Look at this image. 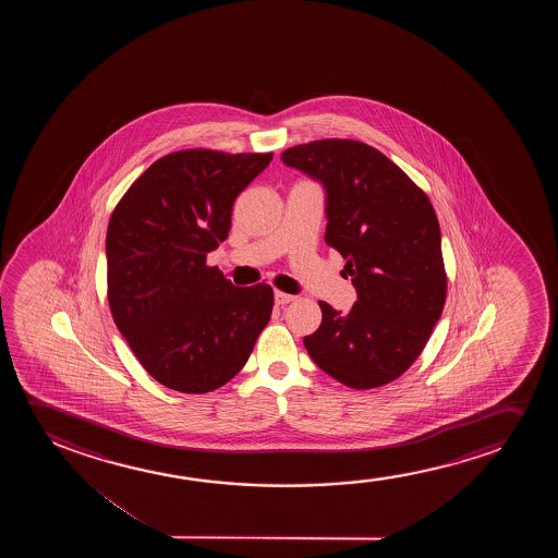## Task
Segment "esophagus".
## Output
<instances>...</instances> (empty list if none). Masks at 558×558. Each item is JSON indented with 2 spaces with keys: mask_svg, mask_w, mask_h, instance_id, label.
<instances>
[{
  "mask_svg": "<svg viewBox=\"0 0 558 558\" xmlns=\"http://www.w3.org/2000/svg\"><path fill=\"white\" fill-rule=\"evenodd\" d=\"M293 299H295V295H290V293H286V291H275L276 305H288Z\"/></svg>",
  "mask_w": 558,
  "mask_h": 558,
  "instance_id": "esophagus-1",
  "label": "esophagus"
}]
</instances>
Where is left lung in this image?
Returning <instances> with one entry per match:
<instances>
[{
  "instance_id": "1",
  "label": "left lung",
  "mask_w": 558,
  "mask_h": 558,
  "mask_svg": "<svg viewBox=\"0 0 558 558\" xmlns=\"http://www.w3.org/2000/svg\"><path fill=\"white\" fill-rule=\"evenodd\" d=\"M286 166L326 186V244L347 259L359 301L305 337L316 366L351 389L383 387L417 360L448 291L440 225L427 194L395 161L352 138L283 150Z\"/></svg>"
}]
</instances>
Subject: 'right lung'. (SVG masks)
Masks as SVG:
<instances>
[{"label": "right lung", "instance_id": "right-lung-1", "mask_svg": "<svg viewBox=\"0 0 558 558\" xmlns=\"http://www.w3.org/2000/svg\"><path fill=\"white\" fill-rule=\"evenodd\" d=\"M272 153L186 148L131 184L107 230L108 305L141 366L168 389L204 395L245 366L270 320L268 283L236 288L207 265L229 238L238 194Z\"/></svg>", "mask_w": 558, "mask_h": 558}]
</instances>
